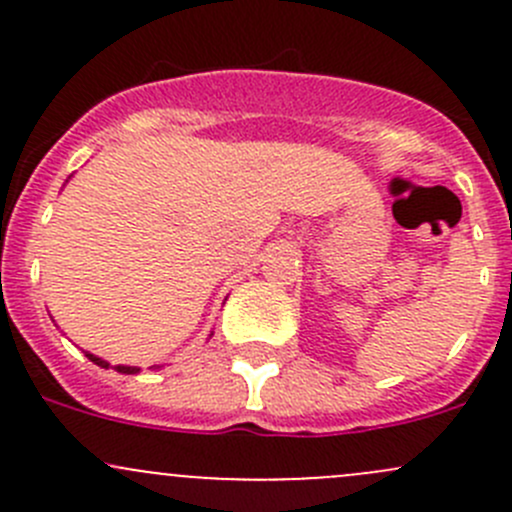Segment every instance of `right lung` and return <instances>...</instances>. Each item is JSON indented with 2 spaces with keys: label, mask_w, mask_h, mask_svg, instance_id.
<instances>
[{
  "label": "right lung",
  "mask_w": 512,
  "mask_h": 512,
  "mask_svg": "<svg viewBox=\"0 0 512 512\" xmlns=\"http://www.w3.org/2000/svg\"><path fill=\"white\" fill-rule=\"evenodd\" d=\"M86 356H89V359L91 361H94V364L96 366H101V369H108V366H111V364H108V361L106 359H101V356H96V354H91V352H84ZM113 369H116L118 371V374H138V371H141V369H138V366H123V364H118V366H113Z\"/></svg>",
  "instance_id": "right-lung-1"
}]
</instances>
